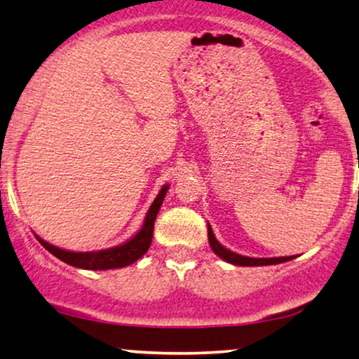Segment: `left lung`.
<instances>
[{"label": "left lung", "mask_w": 359, "mask_h": 359, "mask_svg": "<svg viewBox=\"0 0 359 359\" xmlns=\"http://www.w3.org/2000/svg\"><path fill=\"white\" fill-rule=\"evenodd\" d=\"M208 237H209V245H210V248H212V252L217 255V257L225 259L227 263L237 264V266H266V264H278V263H284V262H289V259L296 258V257L250 258V257H243V255L233 253L217 242V238L214 237V232H212V229H210L209 224H208Z\"/></svg>", "instance_id": "left-lung-1"}]
</instances>
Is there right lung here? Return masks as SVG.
Listing matches in <instances>:
<instances>
[{
    "label": "right lung",
    "instance_id": "1",
    "mask_svg": "<svg viewBox=\"0 0 359 359\" xmlns=\"http://www.w3.org/2000/svg\"><path fill=\"white\" fill-rule=\"evenodd\" d=\"M168 188L170 184H165L163 188L160 189L158 196H156L154 203H151L149 212L145 215L144 225H142L139 232H137L130 240H127L126 243L117 245V247L100 250V252H68V250L53 247V245L47 243L46 240L37 237V235L36 238L41 242L43 248L48 250V252L53 255V257H57L58 259H62V262H65L67 264H72V266L75 268L101 271V269H114V268L129 266V264L144 257L147 250L150 248L151 238H154V224H155L156 214H158L160 205L163 204V199Z\"/></svg>",
    "mask_w": 359,
    "mask_h": 359
}]
</instances>
